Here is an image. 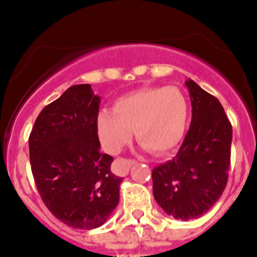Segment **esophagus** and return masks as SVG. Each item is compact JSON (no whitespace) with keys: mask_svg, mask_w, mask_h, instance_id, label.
<instances>
[{"mask_svg":"<svg viewBox=\"0 0 257 257\" xmlns=\"http://www.w3.org/2000/svg\"><path fill=\"white\" fill-rule=\"evenodd\" d=\"M137 162L133 159H120L119 160V165H120V172L123 175L128 174L129 169H131L133 165H136Z\"/></svg>","mask_w":257,"mask_h":257,"instance_id":"34e87169","label":"esophagus"}]
</instances>
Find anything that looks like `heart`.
<instances>
[{
  "instance_id": "1",
  "label": "heart",
  "mask_w": 257,
  "mask_h": 257,
  "mask_svg": "<svg viewBox=\"0 0 257 257\" xmlns=\"http://www.w3.org/2000/svg\"><path fill=\"white\" fill-rule=\"evenodd\" d=\"M189 121V103L175 87L142 88L118 98L113 112L102 110L97 118L100 145L115 155L132 141L157 155L172 152L185 136Z\"/></svg>"
}]
</instances>
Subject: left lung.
<instances>
[{
  "instance_id": "8db88e82",
  "label": "left lung",
  "mask_w": 257,
  "mask_h": 257,
  "mask_svg": "<svg viewBox=\"0 0 257 257\" xmlns=\"http://www.w3.org/2000/svg\"><path fill=\"white\" fill-rule=\"evenodd\" d=\"M191 100V123L178 154L153 169V195L175 219H198L219 200L227 184L232 126L221 103L185 82Z\"/></svg>"
}]
</instances>
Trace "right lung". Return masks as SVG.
<instances>
[{"instance_id": "obj_1", "label": "right lung", "mask_w": 257, "mask_h": 257, "mask_svg": "<svg viewBox=\"0 0 257 257\" xmlns=\"http://www.w3.org/2000/svg\"><path fill=\"white\" fill-rule=\"evenodd\" d=\"M99 102L90 84L72 85L43 108L28 139L41 199L73 229L102 226L119 203L123 178L110 172L113 158L100 153Z\"/></svg>"}]
</instances>
